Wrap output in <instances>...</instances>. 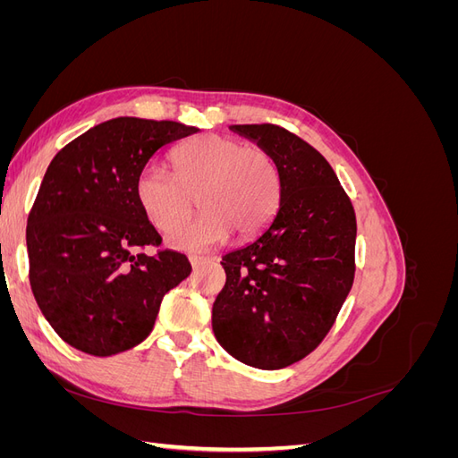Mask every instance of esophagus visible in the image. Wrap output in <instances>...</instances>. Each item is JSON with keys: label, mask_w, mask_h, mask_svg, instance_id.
Wrapping results in <instances>:
<instances>
[{"label": "esophagus", "mask_w": 458, "mask_h": 458, "mask_svg": "<svg viewBox=\"0 0 458 458\" xmlns=\"http://www.w3.org/2000/svg\"><path fill=\"white\" fill-rule=\"evenodd\" d=\"M189 261H191V266H192V267H195V269H197V267H200V266H204V263H206V261H208V258H200V256H192V258H191V259H189Z\"/></svg>", "instance_id": "esophagus-1"}]
</instances>
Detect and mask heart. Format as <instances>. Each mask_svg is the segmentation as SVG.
<instances>
[{"label": "heart", "mask_w": 458, "mask_h": 458, "mask_svg": "<svg viewBox=\"0 0 458 458\" xmlns=\"http://www.w3.org/2000/svg\"><path fill=\"white\" fill-rule=\"evenodd\" d=\"M175 175L147 165L137 175L135 197L147 219L162 233L183 225L197 206L204 214L177 231V250L204 252L224 244L231 233L250 239L273 219L281 202V165L267 148L227 135L208 133L179 147Z\"/></svg>", "instance_id": "b5f03b06"}]
</instances>
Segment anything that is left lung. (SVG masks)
I'll return each instance as SVG.
<instances>
[{"instance_id": "obj_1", "label": "left lung", "mask_w": 458, "mask_h": 458, "mask_svg": "<svg viewBox=\"0 0 458 458\" xmlns=\"http://www.w3.org/2000/svg\"><path fill=\"white\" fill-rule=\"evenodd\" d=\"M231 130L276 158L283 192L269 227L221 259L227 281L212 328L241 363L276 370L310 355L335 325L353 284L357 221L335 170L310 143L275 123Z\"/></svg>"}]
</instances>
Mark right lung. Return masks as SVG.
I'll return each mask as SVG.
<instances>
[{
    "instance_id": "1",
    "label": "right lung",
    "mask_w": 458,
    "mask_h": 458,
    "mask_svg": "<svg viewBox=\"0 0 458 458\" xmlns=\"http://www.w3.org/2000/svg\"><path fill=\"white\" fill-rule=\"evenodd\" d=\"M199 128L120 116L57 152L26 225L30 286L53 330L72 348L108 357L141 344L160 303L191 275L174 250L140 252L162 239L135 197L157 150Z\"/></svg>"
}]
</instances>
